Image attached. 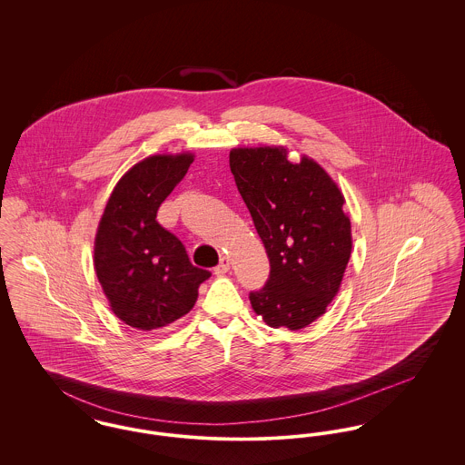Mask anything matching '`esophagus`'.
Instances as JSON below:
<instances>
[{
    "label": "esophagus",
    "instance_id": "1",
    "mask_svg": "<svg viewBox=\"0 0 465 465\" xmlns=\"http://www.w3.org/2000/svg\"><path fill=\"white\" fill-rule=\"evenodd\" d=\"M228 270H230V260H228V258H222L220 265L214 268V273H216V275H224Z\"/></svg>",
    "mask_w": 465,
    "mask_h": 465
}]
</instances>
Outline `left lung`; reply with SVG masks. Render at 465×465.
<instances>
[{
  "instance_id": "left-lung-1",
  "label": "left lung",
  "mask_w": 465,
  "mask_h": 465,
  "mask_svg": "<svg viewBox=\"0 0 465 465\" xmlns=\"http://www.w3.org/2000/svg\"><path fill=\"white\" fill-rule=\"evenodd\" d=\"M230 169L270 260L265 288L249 292L270 328H307L336 296L352 251L345 199L309 156L286 148H233Z\"/></svg>"
}]
</instances>
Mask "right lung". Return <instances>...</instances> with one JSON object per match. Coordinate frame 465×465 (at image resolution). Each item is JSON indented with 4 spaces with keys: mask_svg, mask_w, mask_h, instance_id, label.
Returning a JSON list of instances; mask_svg holds the SVG:
<instances>
[{
    "mask_svg": "<svg viewBox=\"0 0 465 465\" xmlns=\"http://www.w3.org/2000/svg\"><path fill=\"white\" fill-rule=\"evenodd\" d=\"M193 155H153L116 183L94 243V268L113 313L141 331L193 309L211 272L190 263L174 233L156 222L160 203L188 173Z\"/></svg>",
    "mask_w": 465,
    "mask_h": 465,
    "instance_id": "obj_1",
    "label": "right lung"
}]
</instances>
